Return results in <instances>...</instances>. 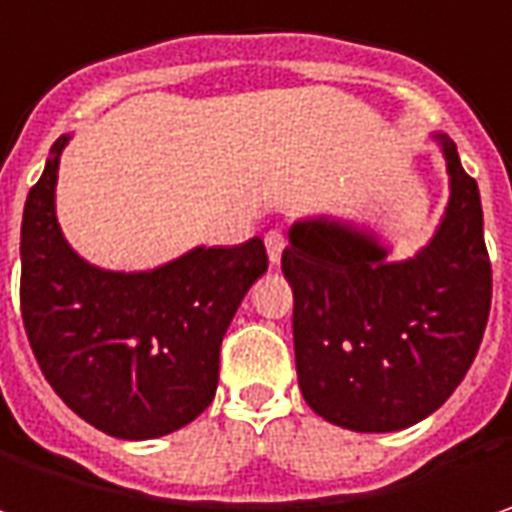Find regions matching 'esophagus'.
<instances>
[{"label": "esophagus", "mask_w": 512, "mask_h": 512, "mask_svg": "<svg viewBox=\"0 0 512 512\" xmlns=\"http://www.w3.org/2000/svg\"><path fill=\"white\" fill-rule=\"evenodd\" d=\"M266 252H269V260L272 263H280V255H283V249H286V237H283V232H278V229H272V232H266Z\"/></svg>", "instance_id": "esophagus-1"}]
</instances>
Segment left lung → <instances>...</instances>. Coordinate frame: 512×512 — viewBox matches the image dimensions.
Wrapping results in <instances>:
<instances>
[{"instance_id":"obj_1","label":"left lung","mask_w":512,"mask_h":512,"mask_svg":"<svg viewBox=\"0 0 512 512\" xmlns=\"http://www.w3.org/2000/svg\"><path fill=\"white\" fill-rule=\"evenodd\" d=\"M441 143L450 203L433 240L389 263L367 229L309 217L289 229L295 364L306 404L355 433H395L433 415L476 358L493 298L476 180Z\"/></svg>"}]
</instances>
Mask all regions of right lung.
Instances as JSON below:
<instances>
[{
    "instance_id": "right-lung-1",
    "label": "right lung",
    "mask_w": 512,
    "mask_h": 512,
    "mask_svg": "<svg viewBox=\"0 0 512 512\" xmlns=\"http://www.w3.org/2000/svg\"><path fill=\"white\" fill-rule=\"evenodd\" d=\"M59 137L22 214V323L54 392L91 427L145 441L212 404L220 344L266 269L260 237L197 246L151 272H108L68 246L56 223Z\"/></svg>"
}]
</instances>
